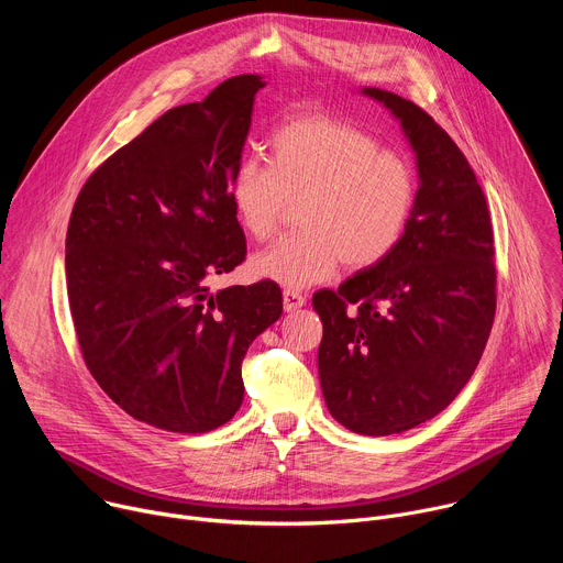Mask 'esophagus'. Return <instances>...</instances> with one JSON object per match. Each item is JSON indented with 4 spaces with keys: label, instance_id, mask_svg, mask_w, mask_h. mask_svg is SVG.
I'll return each mask as SVG.
<instances>
[{
    "label": "esophagus",
    "instance_id": "34e87169",
    "mask_svg": "<svg viewBox=\"0 0 563 563\" xmlns=\"http://www.w3.org/2000/svg\"><path fill=\"white\" fill-rule=\"evenodd\" d=\"M283 305H285V311H296L305 305V296L298 289H285L283 291Z\"/></svg>",
    "mask_w": 563,
    "mask_h": 563
}]
</instances>
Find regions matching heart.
Here are the masks:
<instances>
[{
	"label": "heart",
	"mask_w": 563,
	"mask_h": 563,
	"mask_svg": "<svg viewBox=\"0 0 563 563\" xmlns=\"http://www.w3.org/2000/svg\"><path fill=\"white\" fill-rule=\"evenodd\" d=\"M233 220L254 240H267L296 205L300 231L254 256L252 274L283 287L330 278L339 263L352 272L374 267L404 238L417 176L408 159L358 126L330 115H296L280 124L267 151L229 180Z\"/></svg>",
	"instance_id": "heart-1"
}]
</instances>
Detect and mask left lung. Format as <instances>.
Wrapping results in <instances>:
<instances>
[{
	"label": "left lung",
	"instance_id": "8db88e82",
	"mask_svg": "<svg viewBox=\"0 0 563 563\" xmlns=\"http://www.w3.org/2000/svg\"><path fill=\"white\" fill-rule=\"evenodd\" d=\"M361 93L400 122L417 157V205L387 258L311 302L323 320L318 376L330 415L356 434L387 437L437 417L474 374L497 309L495 240L452 137L410 100Z\"/></svg>",
	"mask_w": 563,
	"mask_h": 563
}]
</instances>
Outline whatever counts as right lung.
Listing matches in <instances>:
<instances>
[{"instance_id":"1","label":"right lung","mask_w":563,"mask_h":563,"mask_svg":"<svg viewBox=\"0 0 563 563\" xmlns=\"http://www.w3.org/2000/svg\"><path fill=\"white\" fill-rule=\"evenodd\" d=\"M263 87V75H235L159 115L91 174L70 213L66 287L85 363L126 415L159 430L227 423L250 345L283 313L272 280L207 283L247 254L227 187Z\"/></svg>"}]
</instances>
